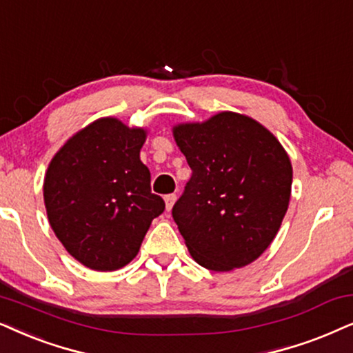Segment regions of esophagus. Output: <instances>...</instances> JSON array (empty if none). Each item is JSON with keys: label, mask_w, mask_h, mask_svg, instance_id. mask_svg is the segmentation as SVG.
Here are the masks:
<instances>
[{"label": "esophagus", "mask_w": 353, "mask_h": 353, "mask_svg": "<svg viewBox=\"0 0 353 353\" xmlns=\"http://www.w3.org/2000/svg\"><path fill=\"white\" fill-rule=\"evenodd\" d=\"M175 201H176V194H167L165 196V208H167V210H172L173 204H175Z\"/></svg>", "instance_id": "1"}]
</instances>
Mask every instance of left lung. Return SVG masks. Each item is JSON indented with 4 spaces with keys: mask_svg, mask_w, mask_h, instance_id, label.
Segmentation results:
<instances>
[{
    "mask_svg": "<svg viewBox=\"0 0 353 353\" xmlns=\"http://www.w3.org/2000/svg\"><path fill=\"white\" fill-rule=\"evenodd\" d=\"M191 178L172 209L196 263L216 272L258 259L276 238L292 191L290 159L253 118L222 112L173 128Z\"/></svg>",
    "mask_w": 353,
    "mask_h": 353,
    "instance_id": "8db88e82",
    "label": "left lung"
}]
</instances>
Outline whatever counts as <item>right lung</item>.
<instances>
[{"label": "right lung", "mask_w": 353, "mask_h": 353, "mask_svg": "<svg viewBox=\"0 0 353 353\" xmlns=\"http://www.w3.org/2000/svg\"><path fill=\"white\" fill-rule=\"evenodd\" d=\"M145 131L100 118L76 132L50 162L43 199L54 235L94 271H117L136 258L150 222L165 209L150 191L139 152Z\"/></svg>", "instance_id": "obj_1"}]
</instances>
